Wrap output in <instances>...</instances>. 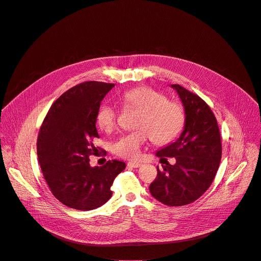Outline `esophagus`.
<instances>
[{"label": "esophagus", "instance_id": "1", "mask_svg": "<svg viewBox=\"0 0 261 261\" xmlns=\"http://www.w3.org/2000/svg\"><path fill=\"white\" fill-rule=\"evenodd\" d=\"M128 166L131 167V168H138V167L142 166V164H140V163H138V162H129V163H128Z\"/></svg>", "mask_w": 261, "mask_h": 261}]
</instances>
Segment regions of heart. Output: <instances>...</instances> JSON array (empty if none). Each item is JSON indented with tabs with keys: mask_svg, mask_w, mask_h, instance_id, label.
<instances>
[{
	"mask_svg": "<svg viewBox=\"0 0 261 261\" xmlns=\"http://www.w3.org/2000/svg\"><path fill=\"white\" fill-rule=\"evenodd\" d=\"M122 100L126 106L141 110V113L137 122L139 129L128 132L115 141L113 151L117 155L136 159L148 139L165 144L178 134L184 123L182 108L175 101L166 99L161 92L150 87H138L125 92ZM116 119L117 113L113 106L105 103L99 108L96 123L101 130H113Z\"/></svg>",
	"mask_w": 261,
	"mask_h": 261,
	"instance_id": "obj_1",
	"label": "heart"
}]
</instances>
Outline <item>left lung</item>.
Masks as SVG:
<instances>
[{
    "label": "left lung",
    "mask_w": 261,
    "mask_h": 261,
    "mask_svg": "<svg viewBox=\"0 0 261 261\" xmlns=\"http://www.w3.org/2000/svg\"><path fill=\"white\" fill-rule=\"evenodd\" d=\"M170 87L181 100L185 126L174 141L156 150V156L174 158L175 164L167 162L162 170L156 167L158 175L149 192L167 206H184L199 199L211 186L221 160V140L208 105L180 85Z\"/></svg>",
    "instance_id": "left-lung-1"
}]
</instances>
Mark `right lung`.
Instances as JSON below:
<instances>
[{
	"instance_id": "add662e5",
	"label": "right lung",
	"mask_w": 261,
	"mask_h": 261,
	"mask_svg": "<svg viewBox=\"0 0 261 261\" xmlns=\"http://www.w3.org/2000/svg\"><path fill=\"white\" fill-rule=\"evenodd\" d=\"M114 84L85 82L64 92L50 108L38 137V158L53 196L82 211L96 209L112 197L111 187L126 164L112 160L92 167L89 156L99 137L96 115Z\"/></svg>"
}]
</instances>
